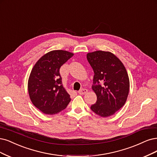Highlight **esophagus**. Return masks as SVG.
I'll use <instances>...</instances> for the list:
<instances>
[{
	"instance_id": "obj_1",
	"label": "esophagus",
	"mask_w": 157,
	"mask_h": 157,
	"mask_svg": "<svg viewBox=\"0 0 157 157\" xmlns=\"http://www.w3.org/2000/svg\"><path fill=\"white\" fill-rule=\"evenodd\" d=\"M87 92H88V90L86 89V88H82V89H81L80 90H79L78 91V93L79 94H80V95H84V94H86Z\"/></svg>"
}]
</instances>
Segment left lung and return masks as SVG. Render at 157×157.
I'll use <instances>...</instances> for the list:
<instances>
[{"instance_id":"1","label":"left lung","mask_w":157,"mask_h":157,"mask_svg":"<svg viewBox=\"0 0 157 157\" xmlns=\"http://www.w3.org/2000/svg\"><path fill=\"white\" fill-rule=\"evenodd\" d=\"M87 59L94 72L92 89L97 95V101L91 109L101 117L112 116L127 99L130 84L126 69L110 52H89Z\"/></svg>"}]
</instances>
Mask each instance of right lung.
<instances>
[{"instance_id": "add662e5", "label": "right lung", "mask_w": 157, "mask_h": 157, "mask_svg": "<svg viewBox=\"0 0 157 157\" xmlns=\"http://www.w3.org/2000/svg\"><path fill=\"white\" fill-rule=\"evenodd\" d=\"M73 56L66 51H52L43 56L32 69L28 82L30 98L45 114L59 113L71 101L62 85L60 69Z\"/></svg>"}]
</instances>
